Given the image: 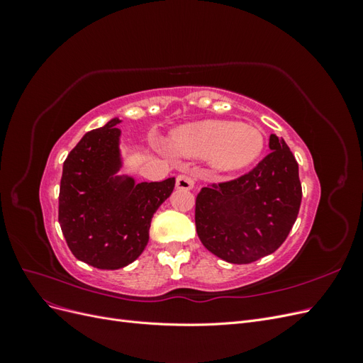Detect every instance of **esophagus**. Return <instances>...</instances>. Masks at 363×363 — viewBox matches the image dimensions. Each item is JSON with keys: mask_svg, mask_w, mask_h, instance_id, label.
<instances>
[{"mask_svg": "<svg viewBox=\"0 0 363 363\" xmlns=\"http://www.w3.org/2000/svg\"><path fill=\"white\" fill-rule=\"evenodd\" d=\"M175 188L183 189V191H189L194 188V179L189 174H180L175 179Z\"/></svg>", "mask_w": 363, "mask_h": 363, "instance_id": "1", "label": "esophagus"}]
</instances>
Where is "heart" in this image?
Masks as SVG:
<instances>
[{
    "mask_svg": "<svg viewBox=\"0 0 363 363\" xmlns=\"http://www.w3.org/2000/svg\"><path fill=\"white\" fill-rule=\"evenodd\" d=\"M171 147L186 157L207 156L218 171H238L262 155L265 138L257 127L208 119L175 130Z\"/></svg>",
    "mask_w": 363,
    "mask_h": 363,
    "instance_id": "obj_1",
    "label": "heart"
}]
</instances>
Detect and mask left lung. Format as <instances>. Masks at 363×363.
Returning a JSON list of instances; mask_svg holds the SVG:
<instances>
[{
	"label": "left lung",
	"instance_id": "left-lung-1",
	"mask_svg": "<svg viewBox=\"0 0 363 363\" xmlns=\"http://www.w3.org/2000/svg\"><path fill=\"white\" fill-rule=\"evenodd\" d=\"M268 156L240 177L212 183L195 201L203 245L230 263H251L276 251L298 216V163L283 138L269 136Z\"/></svg>",
	"mask_w": 363,
	"mask_h": 363
}]
</instances>
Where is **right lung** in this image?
<instances>
[{
  "instance_id": "right-lung-1",
  "label": "right lung",
  "mask_w": 363,
  "mask_h": 363,
  "mask_svg": "<svg viewBox=\"0 0 363 363\" xmlns=\"http://www.w3.org/2000/svg\"><path fill=\"white\" fill-rule=\"evenodd\" d=\"M118 118L86 133L63 163L59 223L72 255L98 269H119L145 250L152 215L175 179L136 183L123 167Z\"/></svg>"
}]
</instances>
